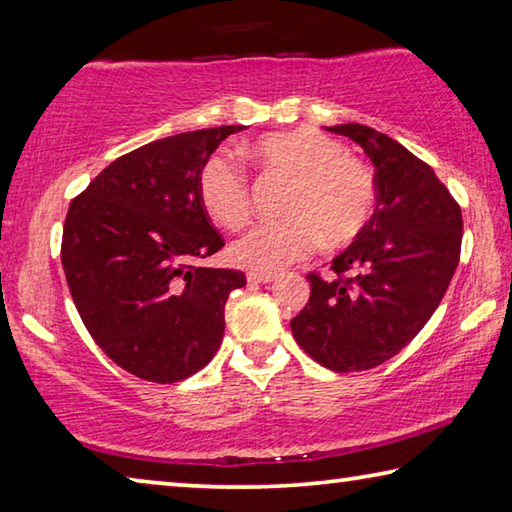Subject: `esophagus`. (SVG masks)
I'll return each mask as SVG.
<instances>
[{
	"label": "esophagus",
	"mask_w": 512,
	"mask_h": 512,
	"mask_svg": "<svg viewBox=\"0 0 512 512\" xmlns=\"http://www.w3.org/2000/svg\"><path fill=\"white\" fill-rule=\"evenodd\" d=\"M248 282H253V284H268V282H273L277 275H273V273H262V271H248Z\"/></svg>",
	"instance_id": "1"
}]
</instances>
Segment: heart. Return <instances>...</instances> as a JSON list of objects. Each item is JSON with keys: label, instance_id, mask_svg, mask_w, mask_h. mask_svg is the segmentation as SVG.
Segmentation results:
<instances>
[{"label": "heart", "instance_id": "heart-1", "mask_svg": "<svg viewBox=\"0 0 512 512\" xmlns=\"http://www.w3.org/2000/svg\"><path fill=\"white\" fill-rule=\"evenodd\" d=\"M268 171L291 178L280 221L257 223L230 248L239 266L273 273L316 253L320 241L345 246L375 210V183L357 158L316 128L271 133L253 146ZM198 198L214 223L228 230L250 219V183L235 155L216 151L198 171Z\"/></svg>", "mask_w": 512, "mask_h": 512}]
</instances>
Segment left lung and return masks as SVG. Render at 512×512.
Here are the masks:
<instances>
[{"label":"left lung","instance_id":"left-lung-1","mask_svg":"<svg viewBox=\"0 0 512 512\" xmlns=\"http://www.w3.org/2000/svg\"><path fill=\"white\" fill-rule=\"evenodd\" d=\"M375 164L377 207L354 244L332 259L334 277L309 273V302L291 320L302 350L334 372L395 357L427 325L461 257V207L427 162L363 124L329 126Z\"/></svg>","mask_w":512,"mask_h":512}]
</instances>
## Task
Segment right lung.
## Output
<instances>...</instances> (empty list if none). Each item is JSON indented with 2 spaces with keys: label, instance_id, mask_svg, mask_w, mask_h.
I'll return each instance as SVG.
<instances>
[{
  "label": "right lung",
  "instance_id": "obj_1",
  "mask_svg": "<svg viewBox=\"0 0 512 512\" xmlns=\"http://www.w3.org/2000/svg\"><path fill=\"white\" fill-rule=\"evenodd\" d=\"M241 128L144 144L69 205L60 246L69 293L94 343L135 377H192L223 341L225 300L246 275L196 266L225 244L198 198V171Z\"/></svg>",
  "mask_w": 512,
  "mask_h": 512
}]
</instances>
